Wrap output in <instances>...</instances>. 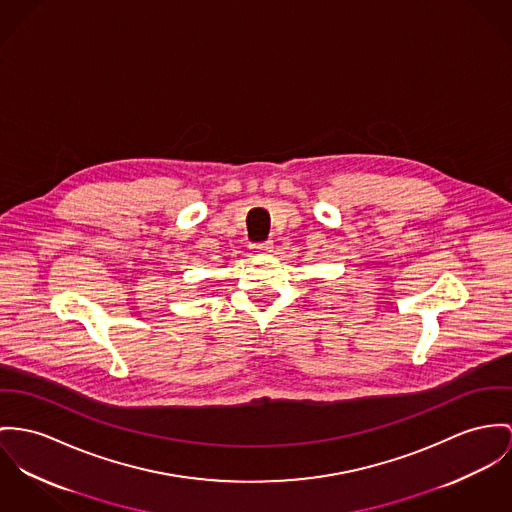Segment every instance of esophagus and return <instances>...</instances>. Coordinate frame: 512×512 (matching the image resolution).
<instances>
[{
	"instance_id": "1",
	"label": "esophagus",
	"mask_w": 512,
	"mask_h": 512,
	"mask_svg": "<svg viewBox=\"0 0 512 512\" xmlns=\"http://www.w3.org/2000/svg\"><path fill=\"white\" fill-rule=\"evenodd\" d=\"M251 249H255L257 253H269V251H273V241H261V243H251Z\"/></svg>"
}]
</instances>
